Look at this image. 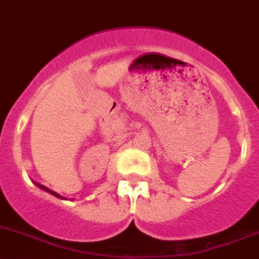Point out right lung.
<instances>
[{"instance_id":"add662e5","label":"right lung","mask_w":259,"mask_h":259,"mask_svg":"<svg viewBox=\"0 0 259 259\" xmlns=\"http://www.w3.org/2000/svg\"><path fill=\"white\" fill-rule=\"evenodd\" d=\"M36 185H37V183H36ZM37 186H38V187H39V188L45 189V191L50 192V193H51V194H53V196L58 197V198H62V197H61V196H60V194H58V193H56V192H53V191H51V189H49V188H46V187H45V186H42V185H37Z\"/></svg>"}]
</instances>
